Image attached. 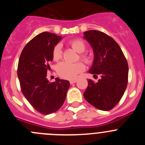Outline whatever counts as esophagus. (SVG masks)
<instances>
[{"instance_id":"esophagus-1","label":"esophagus","mask_w":145,"mask_h":145,"mask_svg":"<svg viewBox=\"0 0 145 145\" xmlns=\"http://www.w3.org/2000/svg\"><path fill=\"white\" fill-rule=\"evenodd\" d=\"M76 82H77V79H73V80H70V84H75V83H76Z\"/></svg>"}]
</instances>
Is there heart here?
Instances as JSON below:
<instances>
[{
    "instance_id": "1",
    "label": "heart",
    "mask_w": 145,
    "mask_h": 145,
    "mask_svg": "<svg viewBox=\"0 0 145 145\" xmlns=\"http://www.w3.org/2000/svg\"><path fill=\"white\" fill-rule=\"evenodd\" d=\"M69 46L75 52L80 54L79 57L87 65H91L93 62V58L91 54L85 53L86 44L84 40L76 38L69 42ZM52 57L54 61H58L61 58V48L59 44L56 45L52 52ZM85 65L81 61L74 64H69L67 62H61L57 67V74L61 78L68 80H73L82 72L85 70Z\"/></svg>"
}]
</instances>
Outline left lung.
<instances>
[{
  "mask_svg": "<svg viewBox=\"0 0 145 145\" xmlns=\"http://www.w3.org/2000/svg\"><path fill=\"white\" fill-rule=\"evenodd\" d=\"M84 35L94 52L89 73L100 75L101 79L97 83L88 80L84 97L96 108L110 110L120 102L127 86V60L119 45L108 35L99 30H88Z\"/></svg>",
  "mask_w": 145,
  "mask_h": 145,
  "instance_id": "obj_1",
  "label": "left lung"
}]
</instances>
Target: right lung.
<instances>
[{
  "instance_id": "right-lung-1",
  "label": "right lung",
  "mask_w": 145,
  "mask_h": 145,
  "mask_svg": "<svg viewBox=\"0 0 145 145\" xmlns=\"http://www.w3.org/2000/svg\"><path fill=\"white\" fill-rule=\"evenodd\" d=\"M61 36L43 32L23 48L18 63L17 75L21 91L33 108L43 115L57 111L62 106L70 82L59 78L52 83L46 78L52 52Z\"/></svg>"
}]
</instances>
